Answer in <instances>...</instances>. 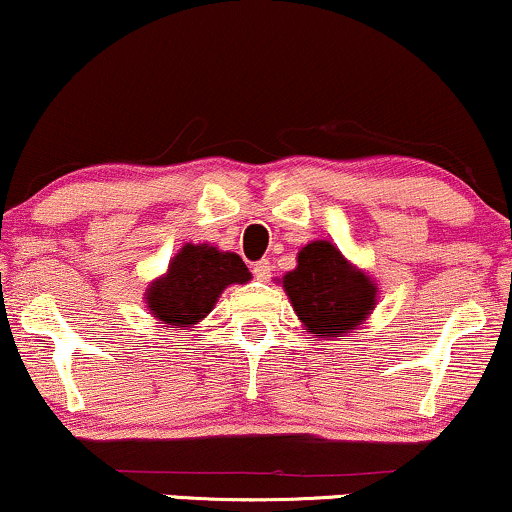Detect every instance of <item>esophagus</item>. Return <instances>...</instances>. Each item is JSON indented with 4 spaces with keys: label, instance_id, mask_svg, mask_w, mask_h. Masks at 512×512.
<instances>
[{
    "label": "esophagus",
    "instance_id": "esophagus-1",
    "mask_svg": "<svg viewBox=\"0 0 512 512\" xmlns=\"http://www.w3.org/2000/svg\"><path fill=\"white\" fill-rule=\"evenodd\" d=\"M270 270H272V265H270L268 258H261V261H256L254 268H251V272H254V277L258 282H268L270 280Z\"/></svg>",
    "mask_w": 512,
    "mask_h": 512
}]
</instances>
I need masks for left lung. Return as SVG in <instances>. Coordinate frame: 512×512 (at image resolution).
<instances>
[{"label": "left lung", "mask_w": 512, "mask_h": 512, "mask_svg": "<svg viewBox=\"0 0 512 512\" xmlns=\"http://www.w3.org/2000/svg\"><path fill=\"white\" fill-rule=\"evenodd\" d=\"M282 287L298 320L322 338L353 331L376 305L374 284L364 272L350 268L331 242L305 244Z\"/></svg>", "instance_id": "obj_1"}]
</instances>
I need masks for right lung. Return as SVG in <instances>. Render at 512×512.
I'll use <instances>...</instances> for the list:
<instances>
[{"label":"right lung","mask_w":512,"mask_h":512,"mask_svg":"<svg viewBox=\"0 0 512 512\" xmlns=\"http://www.w3.org/2000/svg\"><path fill=\"white\" fill-rule=\"evenodd\" d=\"M251 272L237 254L209 244H185L162 280L148 289V308L162 324L192 327L211 313L228 284H244Z\"/></svg>","instance_id":"1"}]
</instances>
